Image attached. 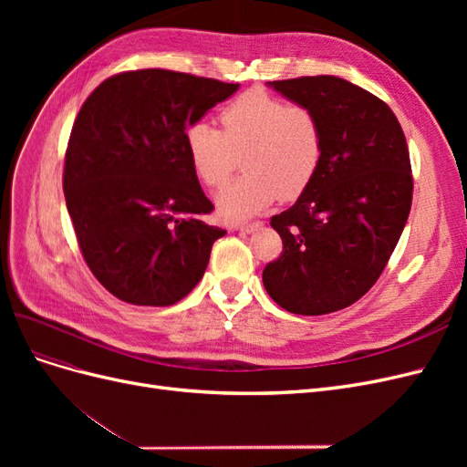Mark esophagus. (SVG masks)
<instances>
[{
  "label": "esophagus",
  "mask_w": 467,
  "mask_h": 467,
  "mask_svg": "<svg viewBox=\"0 0 467 467\" xmlns=\"http://www.w3.org/2000/svg\"><path fill=\"white\" fill-rule=\"evenodd\" d=\"M261 222H253V223H242V225H232V230H235V232H245V234H253V232H257L259 228H261Z\"/></svg>",
  "instance_id": "1"
}]
</instances>
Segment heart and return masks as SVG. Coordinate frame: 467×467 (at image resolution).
<instances>
[{
  "label": "heart",
  "instance_id": "1",
  "mask_svg": "<svg viewBox=\"0 0 467 467\" xmlns=\"http://www.w3.org/2000/svg\"><path fill=\"white\" fill-rule=\"evenodd\" d=\"M222 130L196 120L185 130V150L194 175L206 187H220L244 153V175L216 194L223 222H244L271 206L278 196L292 201L317 175L323 132L316 112L265 91H247L225 105Z\"/></svg>",
  "mask_w": 467,
  "mask_h": 467
}]
</instances>
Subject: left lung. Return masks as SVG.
Listing matches in <instances>:
<instances>
[{"mask_svg": "<svg viewBox=\"0 0 467 467\" xmlns=\"http://www.w3.org/2000/svg\"><path fill=\"white\" fill-rule=\"evenodd\" d=\"M268 88L316 112L323 160L294 206L271 218L285 251L263 285L290 314H331L374 286L400 242L413 199L405 134L384 101L343 78Z\"/></svg>", "mask_w": 467, "mask_h": 467, "instance_id": "8db88e82", "label": "left lung"}]
</instances>
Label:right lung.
<instances>
[{
  "label": "right lung",
  "instance_id": "1",
  "mask_svg": "<svg viewBox=\"0 0 467 467\" xmlns=\"http://www.w3.org/2000/svg\"><path fill=\"white\" fill-rule=\"evenodd\" d=\"M239 83L171 69L105 79L83 103L66 151L64 194L83 259L119 300L171 306L199 285L225 230L185 150L187 126Z\"/></svg>",
  "mask_w": 467,
  "mask_h": 467
}]
</instances>
